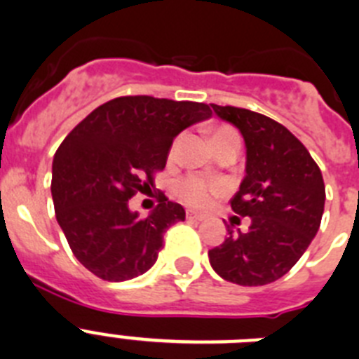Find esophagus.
<instances>
[{"mask_svg":"<svg viewBox=\"0 0 359 359\" xmlns=\"http://www.w3.org/2000/svg\"><path fill=\"white\" fill-rule=\"evenodd\" d=\"M187 219H189V221H196V223H199V221H205L207 215L199 214V212H194V210H187Z\"/></svg>","mask_w":359,"mask_h":359,"instance_id":"1","label":"esophagus"}]
</instances>
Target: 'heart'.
<instances>
[{
    "mask_svg": "<svg viewBox=\"0 0 359 359\" xmlns=\"http://www.w3.org/2000/svg\"><path fill=\"white\" fill-rule=\"evenodd\" d=\"M233 133L228 128H219L215 129L214 135H212V140L215 138H221L224 135H230ZM176 149V145L172 147V151ZM223 190V185L219 182H214V180H208V177L198 176V174H190V176H185L183 180H180L176 185V194L177 198L185 201L190 207H205L208 205L212 196L219 194Z\"/></svg>",
    "mask_w": 359,
    "mask_h": 359,
    "instance_id": "1",
    "label": "heart"
}]
</instances>
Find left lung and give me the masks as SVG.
<instances>
[{
    "label": "left lung",
    "instance_id": "left-lung-1",
    "mask_svg": "<svg viewBox=\"0 0 359 359\" xmlns=\"http://www.w3.org/2000/svg\"><path fill=\"white\" fill-rule=\"evenodd\" d=\"M210 106L244 138L246 174L231 210L252 223L246 233L228 230L230 237L208 259L224 280L264 286L286 275L316 236L325 203L322 172L282 123L250 109Z\"/></svg>",
    "mask_w": 359,
    "mask_h": 359
}]
</instances>
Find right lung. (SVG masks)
Here are the masks:
<instances>
[{"label": "right lung", "mask_w": 359, "mask_h": 359, "mask_svg": "<svg viewBox=\"0 0 359 359\" xmlns=\"http://www.w3.org/2000/svg\"><path fill=\"white\" fill-rule=\"evenodd\" d=\"M210 116L201 102L118 97L91 111L62 140L52 163L55 217L91 273L123 282L154 266L163 233L185 221V210L158 194L160 205L142 219L129 199L151 190L174 138Z\"/></svg>", "instance_id": "add662e5"}]
</instances>
